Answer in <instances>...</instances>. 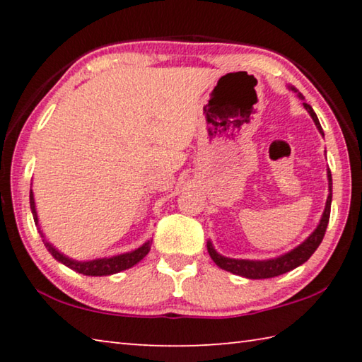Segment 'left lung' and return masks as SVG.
<instances>
[{
    "label": "left lung",
    "instance_id": "obj_1",
    "mask_svg": "<svg viewBox=\"0 0 362 362\" xmlns=\"http://www.w3.org/2000/svg\"><path fill=\"white\" fill-rule=\"evenodd\" d=\"M289 89L297 93L298 99L305 100V97L298 93V90L293 88V86H289ZM303 107L306 112L310 113L311 118H313L315 124L320 131L321 136H324L322 127L320 124V119H317L316 113L313 112L308 103L303 102ZM327 180H329V194H327V201H326V207H324V212L321 216L320 223L315 228V231L306 238V240L298 244L297 247H293L292 250L286 254H281L278 257H273V259H267V260H249V259H230V257H225L222 254H218L216 247H214L212 241H207V252H209L211 259L216 262V265L220 267L225 272H230L233 274H238V276L247 278V279H267V278H274L279 276V274H284L291 269L297 268L300 265L310 259L313 255L315 250L320 247V244L324 238V233H326L327 223H329V217H330V203H332V175H330V170L327 169Z\"/></svg>",
    "mask_w": 362,
    "mask_h": 362
}]
</instances>
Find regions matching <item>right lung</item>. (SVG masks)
Returning a JSON list of instances; mask_svg holds the SVG:
<instances>
[{"instance_id": "add662e5", "label": "right lung", "mask_w": 362, "mask_h": 362, "mask_svg": "<svg viewBox=\"0 0 362 362\" xmlns=\"http://www.w3.org/2000/svg\"><path fill=\"white\" fill-rule=\"evenodd\" d=\"M30 209H32L35 225L38 226V231H40V235L42 238V243H45V246L49 250V254H51L57 262L64 263L65 267L71 268L73 272L86 274V276H108V274H115V273L124 272V269L131 268L134 265H137V263L142 260L146 254L150 252L151 241L148 240V241H145L140 247L131 250V252L118 254V255H113V257H102V259L86 260V262L70 259L69 255H65L64 252H60V250L56 246H54L52 243H49L46 240L45 233L41 231L40 220H38V212H36V204H35V196H33L32 189H30Z\"/></svg>"}]
</instances>
